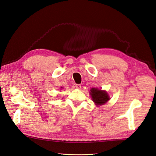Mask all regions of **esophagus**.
Masks as SVG:
<instances>
[{
  "instance_id": "1",
  "label": "esophagus",
  "mask_w": 156,
  "mask_h": 156,
  "mask_svg": "<svg viewBox=\"0 0 156 156\" xmlns=\"http://www.w3.org/2000/svg\"><path fill=\"white\" fill-rule=\"evenodd\" d=\"M75 88H76L77 89H81V84H75Z\"/></svg>"
}]
</instances>
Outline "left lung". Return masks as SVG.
<instances>
[{
	"instance_id": "obj_1",
	"label": "left lung",
	"mask_w": 156,
	"mask_h": 156,
	"mask_svg": "<svg viewBox=\"0 0 156 156\" xmlns=\"http://www.w3.org/2000/svg\"><path fill=\"white\" fill-rule=\"evenodd\" d=\"M90 94L92 97V101L96 105H101L105 104L110 100V97L108 93L102 90L97 88H92L90 90Z\"/></svg>"
}]
</instances>
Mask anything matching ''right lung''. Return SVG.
Masks as SVG:
<instances>
[{
	"mask_svg": "<svg viewBox=\"0 0 156 156\" xmlns=\"http://www.w3.org/2000/svg\"><path fill=\"white\" fill-rule=\"evenodd\" d=\"M61 88H62V87H61Z\"/></svg>",
	"mask_w": 156,
	"mask_h": 156,
	"instance_id": "obj_1",
	"label": "right lung"
}]
</instances>
